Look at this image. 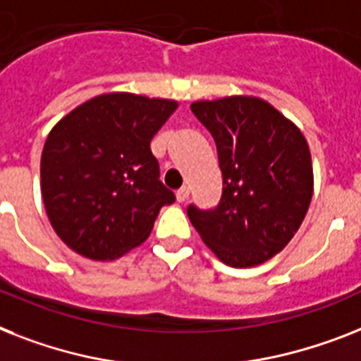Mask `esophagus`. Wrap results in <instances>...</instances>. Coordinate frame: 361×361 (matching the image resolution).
I'll use <instances>...</instances> for the list:
<instances>
[{
  "label": "esophagus",
  "mask_w": 361,
  "mask_h": 361,
  "mask_svg": "<svg viewBox=\"0 0 361 361\" xmlns=\"http://www.w3.org/2000/svg\"><path fill=\"white\" fill-rule=\"evenodd\" d=\"M189 198V187H181V189L176 190V200L185 202Z\"/></svg>",
  "instance_id": "obj_1"
}]
</instances>
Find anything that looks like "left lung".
Wrapping results in <instances>:
<instances>
[{
	"instance_id": "1",
	"label": "left lung",
	"mask_w": 361,
	"mask_h": 361,
	"mask_svg": "<svg viewBox=\"0 0 361 361\" xmlns=\"http://www.w3.org/2000/svg\"><path fill=\"white\" fill-rule=\"evenodd\" d=\"M190 111L215 140L222 196L213 209L190 204L189 221L222 263L259 265L286 248L306 216L310 146L291 120L254 96L195 102Z\"/></svg>"
}]
</instances>
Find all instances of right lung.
<instances>
[{
  "label": "right lung",
  "instance_id": "1",
  "mask_svg": "<svg viewBox=\"0 0 361 361\" xmlns=\"http://www.w3.org/2000/svg\"><path fill=\"white\" fill-rule=\"evenodd\" d=\"M176 107L174 99L111 92L75 107L49 131L40 189L66 247L105 262L148 239L161 207L176 200L150 150Z\"/></svg>",
  "mask_w": 361,
  "mask_h": 361
}]
</instances>
